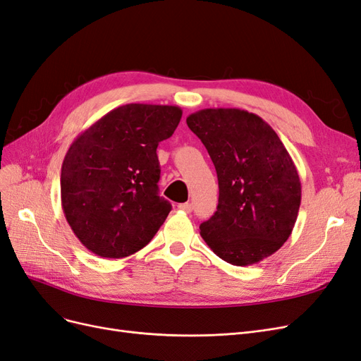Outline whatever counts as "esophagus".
Wrapping results in <instances>:
<instances>
[{
  "mask_svg": "<svg viewBox=\"0 0 361 361\" xmlns=\"http://www.w3.org/2000/svg\"><path fill=\"white\" fill-rule=\"evenodd\" d=\"M178 209L190 214L192 211V204L191 203H180V204H178Z\"/></svg>",
  "mask_w": 361,
  "mask_h": 361,
  "instance_id": "1",
  "label": "esophagus"
}]
</instances>
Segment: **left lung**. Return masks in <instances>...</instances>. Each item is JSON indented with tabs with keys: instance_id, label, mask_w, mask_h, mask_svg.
Here are the masks:
<instances>
[{
	"instance_id": "1",
	"label": "left lung",
	"mask_w": 361,
	"mask_h": 361,
	"mask_svg": "<svg viewBox=\"0 0 361 361\" xmlns=\"http://www.w3.org/2000/svg\"><path fill=\"white\" fill-rule=\"evenodd\" d=\"M187 125L209 154L220 188L216 212L200 224L204 243L236 267L274 255L301 203L297 167L276 130L239 108H206L190 114Z\"/></svg>"
}]
</instances>
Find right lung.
I'll return each instance as SVG.
<instances>
[{"instance_id":"right-lung-1","label":"right lung","mask_w":361,"mask_h":361,"mask_svg":"<svg viewBox=\"0 0 361 361\" xmlns=\"http://www.w3.org/2000/svg\"><path fill=\"white\" fill-rule=\"evenodd\" d=\"M182 117L174 105L128 104L75 138L61 166V206L92 253L120 259L146 247L171 204L159 197L157 147Z\"/></svg>"}]
</instances>
